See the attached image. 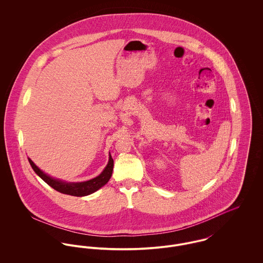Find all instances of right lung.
Returning a JSON list of instances; mask_svg holds the SVG:
<instances>
[{
  "instance_id": "right-lung-1",
  "label": "right lung",
  "mask_w": 263,
  "mask_h": 263,
  "mask_svg": "<svg viewBox=\"0 0 263 263\" xmlns=\"http://www.w3.org/2000/svg\"><path fill=\"white\" fill-rule=\"evenodd\" d=\"M28 161H29L32 169L34 170V172L49 186H51L61 193L69 194V195H73V196H85V195L95 192L99 188L105 185L112 175L113 159L110 155H109V161H108L107 166L105 167V169L99 176H97L89 181L77 182V183H71V182L68 183V182H63L58 179H53V178L49 177L48 175H46L45 173H43L31 161V159L28 158Z\"/></svg>"
}]
</instances>
